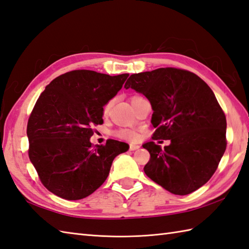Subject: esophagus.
I'll list each match as a JSON object with an SVG mask.
<instances>
[{"label": "esophagus", "instance_id": "34e87169", "mask_svg": "<svg viewBox=\"0 0 249 249\" xmlns=\"http://www.w3.org/2000/svg\"><path fill=\"white\" fill-rule=\"evenodd\" d=\"M140 148L139 145H135V143H131L130 145V150L131 151H134V150H137V149Z\"/></svg>", "mask_w": 249, "mask_h": 249}]
</instances>
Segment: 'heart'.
Returning a JSON list of instances; mask_svg holds the SVG:
<instances>
[{
    "instance_id": "1",
    "label": "heart",
    "mask_w": 249,
    "mask_h": 249,
    "mask_svg": "<svg viewBox=\"0 0 249 249\" xmlns=\"http://www.w3.org/2000/svg\"><path fill=\"white\" fill-rule=\"evenodd\" d=\"M139 98H141V97H139V96L132 97L131 103L135 101L136 99H139ZM109 107H110V103H107L103 108V114H107L109 110ZM116 136L119 137V139H121V140H124V141H136L137 139H139V133L131 129H120L116 132Z\"/></svg>"
}]
</instances>
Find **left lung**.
<instances>
[{
  "instance_id": "left-lung-1",
  "label": "left lung",
  "mask_w": 249,
  "mask_h": 249,
  "mask_svg": "<svg viewBox=\"0 0 249 249\" xmlns=\"http://www.w3.org/2000/svg\"><path fill=\"white\" fill-rule=\"evenodd\" d=\"M142 93L153 109V141L145 174L175 195H187L211 179L227 146L226 116L211 88L191 71L159 68L132 74L124 88ZM159 142H163L160 141Z\"/></svg>"
}]
</instances>
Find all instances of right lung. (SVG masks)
<instances>
[{
  "mask_svg": "<svg viewBox=\"0 0 249 249\" xmlns=\"http://www.w3.org/2000/svg\"><path fill=\"white\" fill-rule=\"evenodd\" d=\"M128 73L108 75L73 70L55 78L30 115L29 157L41 183L54 195L79 200L107 180L114 159L129 145L90 142L92 126L103 124V107L121 89Z\"/></svg>",
  "mask_w": 249,
  "mask_h": 249,
  "instance_id": "1",
  "label": "right lung"
}]
</instances>
